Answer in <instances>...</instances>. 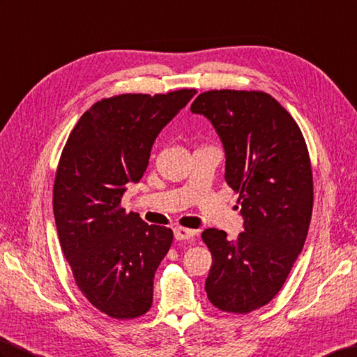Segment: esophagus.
I'll return each mask as SVG.
<instances>
[{"instance_id":"1","label":"esophagus","mask_w":357,"mask_h":357,"mask_svg":"<svg viewBox=\"0 0 357 357\" xmlns=\"http://www.w3.org/2000/svg\"><path fill=\"white\" fill-rule=\"evenodd\" d=\"M174 236L177 241H190L195 236V230H190L186 227H176L174 229Z\"/></svg>"}]
</instances>
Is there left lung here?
<instances>
[{
	"label": "left lung",
	"mask_w": 357,
	"mask_h": 357,
	"mask_svg": "<svg viewBox=\"0 0 357 357\" xmlns=\"http://www.w3.org/2000/svg\"><path fill=\"white\" fill-rule=\"evenodd\" d=\"M190 110L204 115L225 150V181L239 194L244 231L234 241L207 229L206 292L216 309L248 314L271 301L307 236L314 177L306 141L282 104L262 91H207Z\"/></svg>",
	"instance_id": "8db88e82"
}]
</instances>
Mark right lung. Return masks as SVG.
Masks as SVG:
<instances>
[{"label":"right lung","mask_w":357,"mask_h":357,"mask_svg":"<svg viewBox=\"0 0 357 357\" xmlns=\"http://www.w3.org/2000/svg\"><path fill=\"white\" fill-rule=\"evenodd\" d=\"M197 93H121L97 101L69 133L57 165L53 211L75 284L115 319L142 317L153 304L155 269L172 230L127 213L121 199L149 167L160 130Z\"/></svg>","instance_id":"obj_1"}]
</instances>
